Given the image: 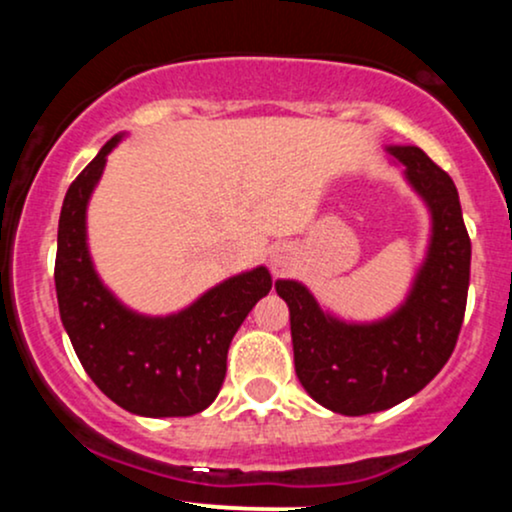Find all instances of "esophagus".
I'll list each match as a JSON object with an SVG mask.
<instances>
[{
    "label": "esophagus",
    "instance_id": "obj_1",
    "mask_svg": "<svg viewBox=\"0 0 512 512\" xmlns=\"http://www.w3.org/2000/svg\"><path fill=\"white\" fill-rule=\"evenodd\" d=\"M293 262V250L289 245H276L269 252V269H272V274H284L286 269L291 267Z\"/></svg>",
    "mask_w": 512,
    "mask_h": 512
}]
</instances>
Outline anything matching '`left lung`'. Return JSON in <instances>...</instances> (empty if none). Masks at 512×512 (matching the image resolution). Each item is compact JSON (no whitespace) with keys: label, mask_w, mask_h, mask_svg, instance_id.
Instances as JSON below:
<instances>
[{"label":"left lung","mask_w":512,"mask_h":512,"mask_svg":"<svg viewBox=\"0 0 512 512\" xmlns=\"http://www.w3.org/2000/svg\"><path fill=\"white\" fill-rule=\"evenodd\" d=\"M431 211V243L414 284L392 315L344 322L320 308L303 284L276 281L291 313L296 375L310 397L344 416L404 402L448 363L467 308L472 243L455 182L419 146H387Z\"/></svg>","instance_id":"8db88e82"}]
</instances>
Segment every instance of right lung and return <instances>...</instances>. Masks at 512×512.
Instances as JSON below:
<instances>
[{
	"mask_svg": "<svg viewBox=\"0 0 512 512\" xmlns=\"http://www.w3.org/2000/svg\"><path fill=\"white\" fill-rule=\"evenodd\" d=\"M110 139L76 175L57 228L55 289L62 325L98 390L139 416H192L207 409L226 378L233 334L272 289L267 267L231 276L168 317H146L103 286L86 245V207L101 180Z\"/></svg>",
	"mask_w": 512,
	"mask_h": 512,
	"instance_id": "1",
	"label": "right lung"
}]
</instances>
